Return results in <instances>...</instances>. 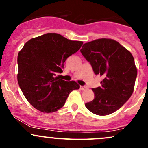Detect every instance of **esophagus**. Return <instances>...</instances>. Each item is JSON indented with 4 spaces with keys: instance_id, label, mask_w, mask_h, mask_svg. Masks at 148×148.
<instances>
[{
    "instance_id": "34e87169",
    "label": "esophagus",
    "mask_w": 148,
    "mask_h": 148,
    "mask_svg": "<svg viewBox=\"0 0 148 148\" xmlns=\"http://www.w3.org/2000/svg\"><path fill=\"white\" fill-rule=\"evenodd\" d=\"M80 89H81L82 90H86V89H87V86H80Z\"/></svg>"
}]
</instances>
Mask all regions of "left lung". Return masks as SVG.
<instances>
[{
	"instance_id": "left-lung-1",
	"label": "left lung",
	"mask_w": 148,
	"mask_h": 148,
	"mask_svg": "<svg viewBox=\"0 0 148 148\" xmlns=\"http://www.w3.org/2000/svg\"><path fill=\"white\" fill-rule=\"evenodd\" d=\"M96 75L104 77L102 86L93 88L95 98L85 104L97 115H108L120 108L132 95L138 71L130 52L120 43L99 38L84 44L80 50Z\"/></svg>"
}]
</instances>
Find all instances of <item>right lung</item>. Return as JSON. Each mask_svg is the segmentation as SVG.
<instances>
[{"label": "right lung", "mask_w": 148, "mask_h": 148, "mask_svg": "<svg viewBox=\"0 0 148 148\" xmlns=\"http://www.w3.org/2000/svg\"><path fill=\"white\" fill-rule=\"evenodd\" d=\"M82 44L49 33L24 44L18 55V82L25 97L36 110L54 112L64 105L71 91L79 89L76 82L59 79L55 76L62 73L65 61Z\"/></svg>", "instance_id": "right-lung-1"}]
</instances>
